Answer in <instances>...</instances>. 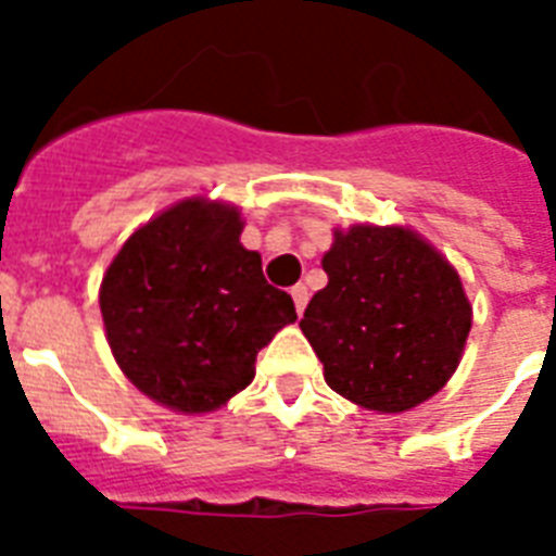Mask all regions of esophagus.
<instances>
[{"label":"esophagus","mask_w":556,"mask_h":556,"mask_svg":"<svg viewBox=\"0 0 556 556\" xmlns=\"http://www.w3.org/2000/svg\"><path fill=\"white\" fill-rule=\"evenodd\" d=\"M291 296H294V305H296V314L305 312V305H308V288L300 282V286L291 288Z\"/></svg>","instance_id":"esophagus-1"}]
</instances>
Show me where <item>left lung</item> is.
Listing matches in <instances>:
<instances>
[{
    "mask_svg": "<svg viewBox=\"0 0 556 556\" xmlns=\"http://www.w3.org/2000/svg\"><path fill=\"white\" fill-rule=\"evenodd\" d=\"M323 270L329 286L312 296L300 329L326 383L378 413H404L435 395L470 331L453 265L406 227L357 225L334 233Z\"/></svg>",
    "mask_w": 556,
    "mask_h": 556,
    "instance_id": "1",
    "label": "left lung"
}]
</instances>
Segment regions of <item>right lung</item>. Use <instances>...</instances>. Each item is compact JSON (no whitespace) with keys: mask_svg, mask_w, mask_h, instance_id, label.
Returning a JSON list of instances; mask_svg holds the SVG:
<instances>
[{"mask_svg":"<svg viewBox=\"0 0 556 556\" xmlns=\"http://www.w3.org/2000/svg\"><path fill=\"white\" fill-rule=\"evenodd\" d=\"M239 233V210L187 199L138 227L100 286L117 366L178 413L227 404L253 380L260 349L296 320Z\"/></svg>","mask_w":556,"mask_h":556,"instance_id":"1","label":"right lung"}]
</instances>
